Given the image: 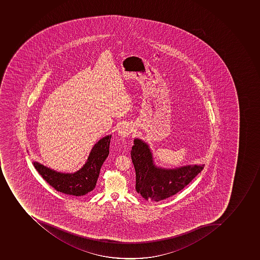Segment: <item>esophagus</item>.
<instances>
[{
  "mask_svg": "<svg viewBox=\"0 0 260 260\" xmlns=\"http://www.w3.org/2000/svg\"><path fill=\"white\" fill-rule=\"evenodd\" d=\"M132 128L129 125H122L118 127V134L121 138H126L131 133Z\"/></svg>",
  "mask_w": 260,
  "mask_h": 260,
  "instance_id": "1",
  "label": "esophagus"
}]
</instances>
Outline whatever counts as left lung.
<instances>
[{
  "label": "left lung",
  "instance_id": "obj_1",
  "mask_svg": "<svg viewBox=\"0 0 260 260\" xmlns=\"http://www.w3.org/2000/svg\"><path fill=\"white\" fill-rule=\"evenodd\" d=\"M131 157L136 171V191L146 200L168 199L188 185L204 168V165L165 169L154 164L148 145L136 138Z\"/></svg>",
  "mask_w": 260,
  "mask_h": 260
}]
</instances>
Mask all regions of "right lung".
<instances>
[{
    "instance_id": "1",
    "label": "right lung",
    "mask_w": 260,
    "mask_h": 260,
    "mask_svg": "<svg viewBox=\"0 0 260 260\" xmlns=\"http://www.w3.org/2000/svg\"><path fill=\"white\" fill-rule=\"evenodd\" d=\"M111 135L101 138L93 146L87 160L75 173H61L51 170L39 162H33L43 179L60 192L72 196H83L95 188L101 166L108 157Z\"/></svg>"
}]
</instances>
